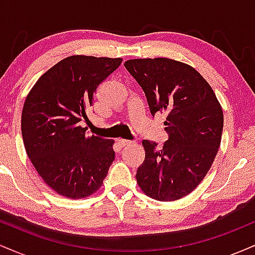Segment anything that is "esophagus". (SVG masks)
<instances>
[{"label": "esophagus", "instance_id": "1", "mask_svg": "<svg viewBox=\"0 0 255 255\" xmlns=\"http://www.w3.org/2000/svg\"><path fill=\"white\" fill-rule=\"evenodd\" d=\"M119 144H120V146H121V147H126V146H130L131 141H129V140L121 139V140H119Z\"/></svg>", "mask_w": 255, "mask_h": 255}]
</instances>
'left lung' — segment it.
<instances>
[{
  "mask_svg": "<svg viewBox=\"0 0 255 255\" xmlns=\"http://www.w3.org/2000/svg\"><path fill=\"white\" fill-rule=\"evenodd\" d=\"M125 67L144 91L151 115L168 114L164 145L142 140L137 184L156 200L183 198L206 176L221 145L223 111L217 97L193 67L178 61L135 58Z\"/></svg>",
  "mask_w": 255,
  "mask_h": 255,
  "instance_id": "left-lung-1",
  "label": "left lung"
}]
</instances>
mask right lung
I'll use <instances>...</instances> for the list:
<instances>
[{
  "label": "right lung",
  "instance_id": "right-lung-1",
  "mask_svg": "<svg viewBox=\"0 0 255 255\" xmlns=\"http://www.w3.org/2000/svg\"><path fill=\"white\" fill-rule=\"evenodd\" d=\"M122 58L75 55L38 79L26 98L21 133L27 156L44 182L71 199L97 192L115 159L114 140L86 135L84 122L98 86Z\"/></svg>",
  "mask_w": 255,
  "mask_h": 255
}]
</instances>
